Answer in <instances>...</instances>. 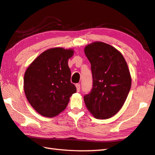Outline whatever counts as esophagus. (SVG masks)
Listing matches in <instances>:
<instances>
[{
	"label": "esophagus",
	"instance_id": "obj_1",
	"mask_svg": "<svg viewBox=\"0 0 155 155\" xmlns=\"http://www.w3.org/2000/svg\"><path fill=\"white\" fill-rule=\"evenodd\" d=\"M75 86H76V88H77V91L79 92L80 90V84L79 83L78 84H75Z\"/></svg>",
	"mask_w": 155,
	"mask_h": 155
}]
</instances>
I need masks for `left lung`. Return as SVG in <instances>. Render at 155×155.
I'll return each instance as SVG.
<instances>
[{"mask_svg":"<svg viewBox=\"0 0 155 155\" xmlns=\"http://www.w3.org/2000/svg\"><path fill=\"white\" fill-rule=\"evenodd\" d=\"M84 53L91 64L93 88L84 97L94 117L107 119L123 107L131 86V78L123 56L110 45L94 42Z\"/></svg>","mask_w":155,"mask_h":155,"instance_id":"obj_1","label":"left lung"}]
</instances>
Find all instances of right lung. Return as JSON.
<instances>
[{"mask_svg":"<svg viewBox=\"0 0 155 155\" xmlns=\"http://www.w3.org/2000/svg\"><path fill=\"white\" fill-rule=\"evenodd\" d=\"M73 50L61 48L43 51L26 71L24 89L32 107L45 117L51 118L67 106L70 97L76 92L71 82L68 60Z\"/></svg>","mask_w":155,"mask_h":155,"instance_id":"1","label":"right lung"}]
</instances>
